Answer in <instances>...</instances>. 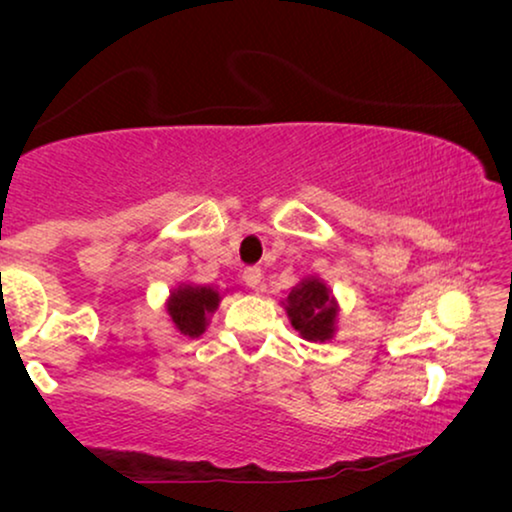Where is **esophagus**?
I'll list each match as a JSON object with an SVG mask.
<instances>
[{"label": "esophagus", "mask_w": 512, "mask_h": 512, "mask_svg": "<svg viewBox=\"0 0 512 512\" xmlns=\"http://www.w3.org/2000/svg\"><path fill=\"white\" fill-rule=\"evenodd\" d=\"M244 282H247L251 289H261V282H263L261 268H247V270H244Z\"/></svg>", "instance_id": "1"}]
</instances>
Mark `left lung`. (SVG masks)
I'll return each instance as SVG.
<instances>
[{"mask_svg": "<svg viewBox=\"0 0 512 512\" xmlns=\"http://www.w3.org/2000/svg\"><path fill=\"white\" fill-rule=\"evenodd\" d=\"M284 310L300 338L310 342H326L333 338L338 303L331 296V289L319 277H307L293 286Z\"/></svg>", "mask_w": 512, "mask_h": 512, "instance_id": "left-lung-1", "label": "left lung"}]
</instances>
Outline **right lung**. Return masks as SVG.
<instances>
[{
  "label": "right lung",
  "instance_id": "1",
  "mask_svg": "<svg viewBox=\"0 0 512 512\" xmlns=\"http://www.w3.org/2000/svg\"><path fill=\"white\" fill-rule=\"evenodd\" d=\"M221 293L214 286H193L181 284L170 293L167 300V314H170L174 328L188 338H198L205 333L209 314L219 307Z\"/></svg>",
  "mask_w": 512,
  "mask_h": 512
}]
</instances>
